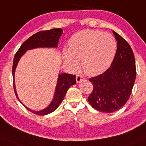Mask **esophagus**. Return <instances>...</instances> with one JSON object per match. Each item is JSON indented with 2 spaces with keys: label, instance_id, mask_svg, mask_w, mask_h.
<instances>
[{
  "label": "esophagus",
  "instance_id": "1",
  "mask_svg": "<svg viewBox=\"0 0 146 146\" xmlns=\"http://www.w3.org/2000/svg\"><path fill=\"white\" fill-rule=\"evenodd\" d=\"M84 78L82 76H80V75H77L76 77V80L77 83H80V82L82 81V80H84Z\"/></svg>",
  "mask_w": 146,
  "mask_h": 146
}]
</instances>
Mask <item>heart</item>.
I'll return each instance as SVG.
<instances>
[{
  "label": "heart",
  "mask_w": 146,
  "mask_h": 146,
  "mask_svg": "<svg viewBox=\"0 0 146 146\" xmlns=\"http://www.w3.org/2000/svg\"><path fill=\"white\" fill-rule=\"evenodd\" d=\"M70 50H65V62L72 70L82 68L87 75L95 76L105 72L112 64L117 51V42L111 34L94 30H83L69 40Z\"/></svg>",
  "instance_id": "1"
}]
</instances>
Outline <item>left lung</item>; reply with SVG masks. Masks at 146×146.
<instances>
[{"label":"left lung","mask_w":146,"mask_h":146,"mask_svg":"<svg viewBox=\"0 0 146 146\" xmlns=\"http://www.w3.org/2000/svg\"><path fill=\"white\" fill-rule=\"evenodd\" d=\"M112 32L117 41L114 61L105 72L89 79L93 90L88 101L93 108L106 113L114 112L125 105L136 78L132 48L121 36Z\"/></svg>","instance_id":"left-lung-1"}]
</instances>
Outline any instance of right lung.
<instances>
[{
    "mask_svg": "<svg viewBox=\"0 0 146 146\" xmlns=\"http://www.w3.org/2000/svg\"><path fill=\"white\" fill-rule=\"evenodd\" d=\"M62 34L63 30L61 28H54V29L50 30H44V31L37 32L32 35V36H30L28 40H26L21 44L14 57L12 69L14 91H15L16 97H17V100L19 101V102L26 109H28L30 111L34 113L35 114L42 116V115L48 114L55 111L58 108L59 104L62 103L69 88L72 85L76 84V76L66 73H62L59 74L56 88H55V93H54L52 102L46 108L40 111H35L32 110L24 106V104L21 103V102L18 98L17 91L15 89V79H14L16 68H17L19 59L24 55V53H26L28 50H31L36 48H57L58 45L59 40Z\"/></svg>",
    "mask_w": 146,
    "mask_h": 146,
    "instance_id": "1",
    "label": "right lung"
}]
</instances>
